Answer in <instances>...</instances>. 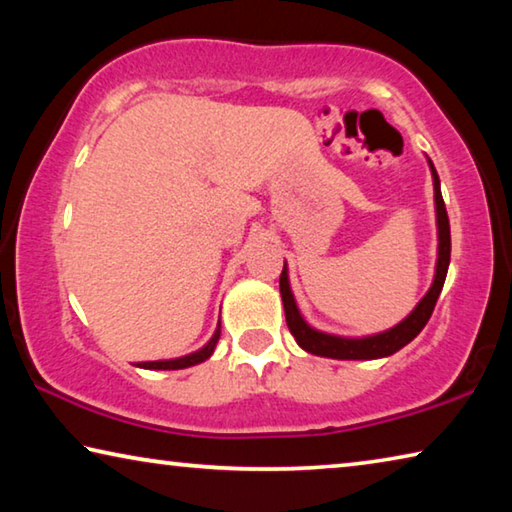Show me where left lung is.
Masks as SVG:
<instances>
[{
  "label": "left lung",
  "instance_id": "left-lung-1",
  "mask_svg": "<svg viewBox=\"0 0 512 512\" xmlns=\"http://www.w3.org/2000/svg\"><path fill=\"white\" fill-rule=\"evenodd\" d=\"M429 167L433 176V198H436L438 262H436V275H433V282H431V289L427 291V296L415 305V309L402 320V323L386 329V332L361 336V339L318 332V329L311 327L307 320L302 318L300 309L296 305V298H293L291 287H289L287 264H284L282 275H280L284 316H287V325L291 329L293 339L298 341L302 350L316 354V357H327V359H381V357H391V354H395L397 350H402L404 345L411 343L415 336L422 332V327L427 325V320L433 314V307H436L440 291H443L447 268H449V255H452V235H449V219H447L443 194H440V178L431 160H429Z\"/></svg>",
  "mask_w": 512,
  "mask_h": 512
}]
</instances>
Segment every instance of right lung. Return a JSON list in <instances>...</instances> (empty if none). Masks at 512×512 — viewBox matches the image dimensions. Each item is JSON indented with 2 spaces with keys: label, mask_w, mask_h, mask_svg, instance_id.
<instances>
[{
  "label": "right lung",
  "mask_w": 512,
  "mask_h": 512,
  "mask_svg": "<svg viewBox=\"0 0 512 512\" xmlns=\"http://www.w3.org/2000/svg\"><path fill=\"white\" fill-rule=\"evenodd\" d=\"M221 336V320H219V327H216V332L207 345H203L201 350H196L192 354H187V357H180V359H169V361H142L137 363V368H146V370H180V368H189V366H196V363H203L205 359L212 357V352L216 348V341H219Z\"/></svg>",
  "instance_id": "obj_1"
}]
</instances>
